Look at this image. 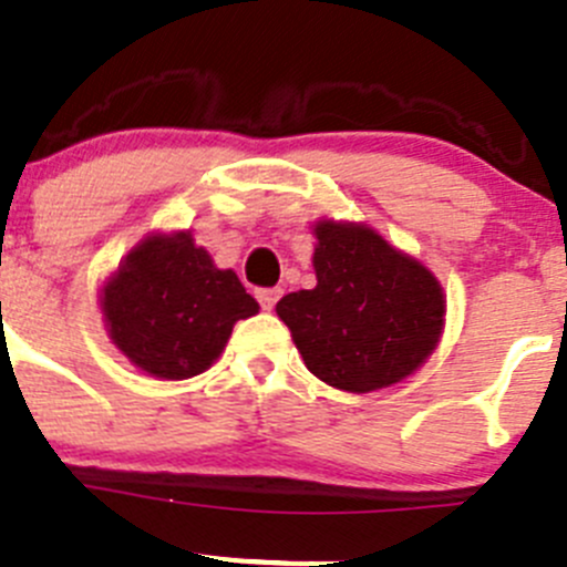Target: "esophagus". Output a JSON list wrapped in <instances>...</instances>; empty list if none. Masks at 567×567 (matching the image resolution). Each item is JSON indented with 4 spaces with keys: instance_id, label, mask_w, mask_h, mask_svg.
Segmentation results:
<instances>
[{
    "instance_id": "esophagus-1",
    "label": "esophagus",
    "mask_w": 567,
    "mask_h": 567,
    "mask_svg": "<svg viewBox=\"0 0 567 567\" xmlns=\"http://www.w3.org/2000/svg\"><path fill=\"white\" fill-rule=\"evenodd\" d=\"M279 296H282V290H279V288H260V290H257V301H260L262 310H274V305L279 301Z\"/></svg>"
}]
</instances>
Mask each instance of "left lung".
Returning <instances> with one entry per match:
<instances>
[{
	"label": "left lung",
	"mask_w": 567,
	"mask_h": 567,
	"mask_svg": "<svg viewBox=\"0 0 567 567\" xmlns=\"http://www.w3.org/2000/svg\"><path fill=\"white\" fill-rule=\"evenodd\" d=\"M316 238L318 285L277 301L305 365L349 393L404 379L441 338L437 279L362 224L321 221Z\"/></svg>",
	"instance_id": "left-lung-1"
}]
</instances>
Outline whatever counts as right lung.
I'll return each instance as SVG.
<instances>
[{
    "label": "right lung",
    "mask_w": 567,
    "mask_h": 567,
    "mask_svg": "<svg viewBox=\"0 0 567 567\" xmlns=\"http://www.w3.org/2000/svg\"><path fill=\"white\" fill-rule=\"evenodd\" d=\"M113 343L146 373L188 379L207 371L233 323L260 310L238 274L213 266L188 233L144 240L104 288Z\"/></svg>",
    "instance_id": "1"
}]
</instances>
